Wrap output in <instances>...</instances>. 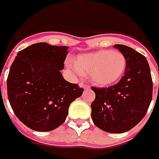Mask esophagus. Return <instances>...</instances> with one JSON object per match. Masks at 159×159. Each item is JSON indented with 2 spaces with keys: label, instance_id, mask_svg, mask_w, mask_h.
<instances>
[{
  "label": "esophagus",
  "instance_id": "34e87169",
  "mask_svg": "<svg viewBox=\"0 0 159 159\" xmlns=\"http://www.w3.org/2000/svg\"><path fill=\"white\" fill-rule=\"evenodd\" d=\"M80 88H83L84 89H90V87H89V86L86 85V84H83V83H80Z\"/></svg>",
  "mask_w": 159,
  "mask_h": 159
}]
</instances>
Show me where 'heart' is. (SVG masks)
Listing matches in <instances>:
<instances>
[{
	"instance_id": "b5f03b06",
	"label": "heart",
	"mask_w": 159,
	"mask_h": 159,
	"mask_svg": "<svg viewBox=\"0 0 159 159\" xmlns=\"http://www.w3.org/2000/svg\"><path fill=\"white\" fill-rule=\"evenodd\" d=\"M74 64L78 73H89V79L95 86L107 87L123 75L126 60L119 50H100L80 56Z\"/></svg>"
}]
</instances>
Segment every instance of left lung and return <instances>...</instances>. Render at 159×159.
I'll return each instance as SVG.
<instances>
[{"label":"left lung","mask_w":159,"mask_h":159,"mask_svg":"<svg viewBox=\"0 0 159 159\" xmlns=\"http://www.w3.org/2000/svg\"><path fill=\"white\" fill-rule=\"evenodd\" d=\"M125 56V74L116 85L92 88V120L102 131L121 134L129 131L143 119L152 99L153 83L146 57L130 47L116 44Z\"/></svg>","instance_id":"left-lung-1"}]
</instances>
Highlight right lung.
Segmentation results:
<instances>
[{"instance_id": "add662e5", "label": "right lung", "mask_w": 159, "mask_h": 159, "mask_svg": "<svg viewBox=\"0 0 159 159\" xmlns=\"http://www.w3.org/2000/svg\"><path fill=\"white\" fill-rule=\"evenodd\" d=\"M68 47L35 43L17 53L9 69L7 90L18 119L34 131L48 132L65 121L70 104L83 89L61 74Z\"/></svg>"}]
</instances>
